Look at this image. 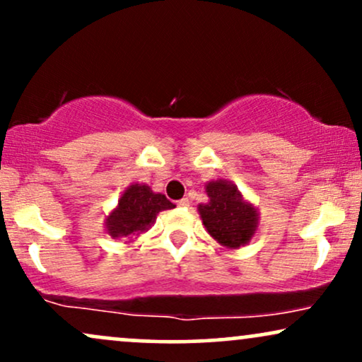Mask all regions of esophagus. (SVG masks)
I'll use <instances>...</instances> for the list:
<instances>
[{
    "instance_id": "esophagus-1",
    "label": "esophagus",
    "mask_w": 362,
    "mask_h": 362,
    "mask_svg": "<svg viewBox=\"0 0 362 362\" xmlns=\"http://www.w3.org/2000/svg\"><path fill=\"white\" fill-rule=\"evenodd\" d=\"M177 204H178V206H180V207H189V204H190V201H189V199H187V197H184V199H180V201H178V202H177Z\"/></svg>"
}]
</instances>
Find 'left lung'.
<instances>
[{
  "label": "left lung",
  "mask_w": 362,
  "mask_h": 362,
  "mask_svg": "<svg viewBox=\"0 0 362 362\" xmlns=\"http://www.w3.org/2000/svg\"><path fill=\"white\" fill-rule=\"evenodd\" d=\"M206 192L209 201L199 204L197 211L207 233L230 250L250 243L259 230L257 206L243 197L238 187L223 178L207 182Z\"/></svg>",
  "instance_id": "obj_1"
}]
</instances>
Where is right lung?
<instances>
[{
	"instance_id": "obj_1",
	"label": "right lung",
	"mask_w": 362,
	"mask_h": 362,
	"mask_svg": "<svg viewBox=\"0 0 362 362\" xmlns=\"http://www.w3.org/2000/svg\"><path fill=\"white\" fill-rule=\"evenodd\" d=\"M175 204L163 194L153 192L146 184H131L120 195L117 206L105 216V231L112 238H124L132 243L148 231L161 211L173 209Z\"/></svg>"
}]
</instances>
